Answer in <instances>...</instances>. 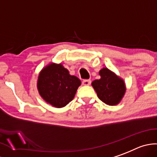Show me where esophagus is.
<instances>
[{"instance_id": "esophagus-1", "label": "esophagus", "mask_w": 157, "mask_h": 157, "mask_svg": "<svg viewBox=\"0 0 157 157\" xmlns=\"http://www.w3.org/2000/svg\"><path fill=\"white\" fill-rule=\"evenodd\" d=\"M91 80H83V82H82V84H83V85L84 86H89L90 84H91Z\"/></svg>"}]
</instances>
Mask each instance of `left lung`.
Returning a JSON list of instances; mask_svg holds the SVG:
<instances>
[{
	"label": "left lung",
	"instance_id": "obj_1",
	"mask_svg": "<svg viewBox=\"0 0 157 157\" xmlns=\"http://www.w3.org/2000/svg\"><path fill=\"white\" fill-rule=\"evenodd\" d=\"M98 74L100 79L91 83L98 98L109 105L119 104L126 92L124 80L106 67L100 70Z\"/></svg>",
	"mask_w": 157,
	"mask_h": 157
}]
</instances>
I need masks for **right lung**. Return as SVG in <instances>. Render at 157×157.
I'll return each mask as SVG.
<instances>
[{"instance_id": "1", "label": "right lung", "mask_w": 157, "mask_h": 157, "mask_svg": "<svg viewBox=\"0 0 157 157\" xmlns=\"http://www.w3.org/2000/svg\"><path fill=\"white\" fill-rule=\"evenodd\" d=\"M81 81L61 63H51L38 76V92L45 101L56 108H63L73 99Z\"/></svg>"}]
</instances>
